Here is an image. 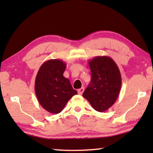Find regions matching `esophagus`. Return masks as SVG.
<instances>
[{
	"label": "esophagus",
	"instance_id": "1",
	"mask_svg": "<svg viewBox=\"0 0 153 153\" xmlns=\"http://www.w3.org/2000/svg\"><path fill=\"white\" fill-rule=\"evenodd\" d=\"M84 88L82 87V88H81L77 90V93H78L79 94L81 95V94H83V92H84Z\"/></svg>",
	"mask_w": 153,
	"mask_h": 153
}]
</instances>
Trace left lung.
I'll return each mask as SVG.
<instances>
[{"label": "left lung", "mask_w": 153, "mask_h": 153, "mask_svg": "<svg viewBox=\"0 0 153 153\" xmlns=\"http://www.w3.org/2000/svg\"><path fill=\"white\" fill-rule=\"evenodd\" d=\"M91 82L83 97L98 112L108 110L115 102L121 86L120 71L112 59L98 56L88 61Z\"/></svg>", "instance_id": "1"}]
</instances>
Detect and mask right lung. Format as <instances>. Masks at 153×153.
<instances>
[{"label": "right lung", "instance_id": "obj_1", "mask_svg": "<svg viewBox=\"0 0 153 153\" xmlns=\"http://www.w3.org/2000/svg\"><path fill=\"white\" fill-rule=\"evenodd\" d=\"M66 63L60 59H50L40 67L35 80V92L40 105L48 112L57 114L77 94L69 80L63 76Z\"/></svg>", "mask_w": 153, "mask_h": 153}]
</instances>
